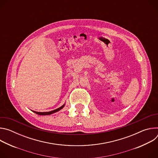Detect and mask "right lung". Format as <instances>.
I'll return each instance as SVG.
<instances>
[{
	"label": "right lung",
	"mask_w": 158,
	"mask_h": 158,
	"mask_svg": "<svg viewBox=\"0 0 158 158\" xmlns=\"http://www.w3.org/2000/svg\"><path fill=\"white\" fill-rule=\"evenodd\" d=\"M65 106V104L64 105H62L61 107L55 109V110H51V111H49V112H36V111H33L35 113L39 114V115H42V116H46V115H50V114H52L53 113H55V112H58L59 110H60V109H62Z\"/></svg>",
	"instance_id": "obj_1"
}]
</instances>
